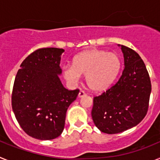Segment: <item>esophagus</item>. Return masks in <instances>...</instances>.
<instances>
[{
	"instance_id": "1",
	"label": "esophagus",
	"mask_w": 160,
	"mask_h": 160,
	"mask_svg": "<svg viewBox=\"0 0 160 160\" xmlns=\"http://www.w3.org/2000/svg\"><path fill=\"white\" fill-rule=\"evenodd\" d=\"M86 95V94H85L84 91H82V90H80L78 93V98H82L84 97V96Z\"/></svg>"
}]
</instances>
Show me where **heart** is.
I'll use <instances>...</instances> for the list:
<instances>
[{
	"mask_svg": "<svg viewBox=\"0 0 160 160\" xmlns=\"http://www.w3.org/2000/svg\"><path fill=\"white\" fill-rule=\"evenodd\" d=\"M121 62L114 53L91 49L78 53L73 65L62 67V75L70 86H76L86 76L87 87L93 91H102L111 86L118 75Z\"/></svg>",
	"mask_w": 160,
	"mask_h": 160,
	"instance_id": "1",
	"label": "heart"
}]
</instances>
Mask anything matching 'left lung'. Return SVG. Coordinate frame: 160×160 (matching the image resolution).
Segmentation results:
<instances>
[{
    "label": "left lung",
    "mask_w": 160,
    "mask_h": 160,
    "mask_svg": "<svg viewBox=\"0 0 160 160\" xmlns=\"http://www.w3.org/2000/svg\"><path fill=\"white\" fill-rule=\"evenodd\" d=\"M123 53L124 69L116 84L94 98L91 115L102 132L117 134L143 119L148 109L152 85L143 61L135 51L118 45Z\"/></svg>",
    "instance_id": "obj_1"
}]
</instances>
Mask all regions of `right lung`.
Instances as JSON below:
<instances>
[{
  "mask_svg": "<svg viewBox=\"0 0 160 160\" xmlns=\"http://www.w3.org/2000/svg\"><path fill=\"white\" fill-rule=\"evenodd\" d=\"M64 51L38 49L22 62L15 78L12 111L24 131L37 139L50 140L62 133L68 107L79 93L65 88L59 78Z\"/></svg>",
  "mask_w": 160,
  "mask_h": 160,
  "instance_id": "obj_1",
  "label": "right lung"
}]
</instances>
